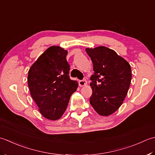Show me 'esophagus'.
<instances>
[{
  "mask_svg": "<svg viewBox=\"0 0 155 155\" xmlns=\"http://www.w3.org/2000/svg\"><path fill=\"white\" fill-rule=\"evenodd\" d=\"M79 84L81 87H84L86 86L87 84V81L86 80H80V82H79Z\"/></svg>",
  "mask_w": 155,
  "mask_h": 155,
  "instance_id": "obj_1",
  "label": "esophagus"
}]
</instances>
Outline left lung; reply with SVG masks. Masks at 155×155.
Instances as JSON below:
<instances>
[{
  "mask_svg": "<svg viewBox=\"0 0 155 155\" xmlns=\"http://www.w3.org/2000/svg\"><path fill=\"white\" fill-rule=\"evenodd\" d=\"M86 51L94 71L90 78V103L98 114L110 116L120 107L127 95L132 79L130 65L106 47L86 48Z\"/></svg>",
  "mask_w": 155,
  "mask_h": 155,
  "instance_id": "1",
  "label": "left lung"
}]
</instances>
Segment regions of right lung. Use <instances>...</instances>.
I'll use <instances>...</instances> for the list:
<instances>
[{
    "instance_id": "obj_1",
    "label": "right lung",
    "mask_w": 155,
    "mask_h": 155,
    "mask_svg": "<svg viewBox=\"0 0 155 155\" xmlns=\"http://www.w3.org/2000/svg\"><path fill=\"white\" fill-rule=\"evenodd\" d=\"M68 51L51 46L41 55L28 72V86L43 117L56 120L67 108L71 94L78 87L69 78Z\"/></svg>"
}]
</instances>
